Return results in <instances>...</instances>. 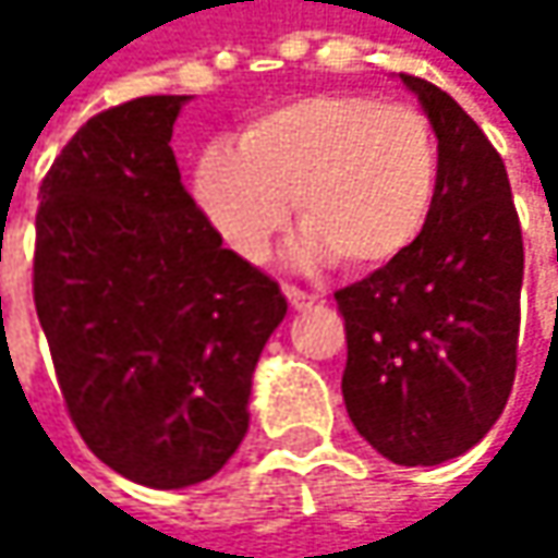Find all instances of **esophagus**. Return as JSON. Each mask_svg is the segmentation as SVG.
Returning a JSON list of instances; mask_svg holds the SVG:
<instances>
[{"label":"esophagus","mask_w":558,"mask_h":558,"mask_svg":"<svg viewBox=\"0 0 558 558\" xmlns=\"http://www.w3.org/2000/svg\"><path fill=\"white\" fill-rule=\"evenodd\" d=\"M283 296H287V303H290L293 310H306V306L316 303V293H306V290L290 287V283H283Z\"/></svg>","instance_id":"obj_1"}]
</instances>
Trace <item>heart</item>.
Wrapping results in <instances>:
<instances>
[{"mask_svg":"<svg viewBox=\"0 0 558 558\" xmlns=\"http://www.w3.org/2000/svg\"><path fill=\"white\" fill-rule=\"evenodd\" d=\"M439 151L429 119L368 93H313L252 119L235 148H209L193 199L222 245L262 265L290 226L296 268L342 262L378 271L413 248L429 222Z\"/></svg>","mask_w":558,"mask_h":558,"instance_id":"b5f03b06","label":"heart"}]
</instances>
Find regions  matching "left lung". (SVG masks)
I'll return each mask as SVG.
<instances>
[{"label": "left lung", "instance_id": "left-lung-1", "mask_svg": "<svg viewBox=\"0 0 558 558\" xmlns=\"http://www.w3.org/2000/svg\"><path fill=\"white\" fill-rule=\"evenodd\" d=\"M439 151L436 203L407 255L336 290L355 429L393 465L459 459L498 423L517 372L523 239L501 155L439 86L400 73Z\"/></svg>", "mask_w": 558, "mask_h": 558}]
</instances>
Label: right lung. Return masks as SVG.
<instances>
[{"label":"right lung","instance_id":"1","mask_svg":"<svg viewBox=\"0 0 558 558\" xmlns=\"http://www.w3.org/2000/svg\"><path fill=\"white\" fill-rule=\"evenodd\" d=\"M186 99L93 116L48 170L35 219V310L70 420L112 472L165 492L232 459L287 313L180 183L170 135Z\"/></svg>","mask_w":558,"mask_h":558}]
</instances>
